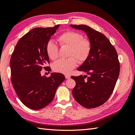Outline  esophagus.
<instances>
[{"label": "esophagus", "mask_w": 135, "mask_h": 135, "mask_svg": "<svg viewBox=\"0 0 135 135\" xmlns=\"http://www.w3.org/2000/svg\"><path fill=\"white\" fill-rule=\"evenodd\" d=\"M65 77L66 79H70L71 76L69 75H65Z\"/></svg>", "instance_id": "34e87169"}]
</instances>
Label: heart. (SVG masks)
Listing matches in <instances>:
<instances>
[{
  "label": "heart",
  "mask_w": 135,
  "mask_h": 135,
  "mask_svg": "<svg viewBox=\"0 0 135 135\" xmlns=\"http://www.w3.org/2000/svg\"><path fill=\"white\" fill-rule=\"evenodd\" d=\"M57 40L61 46L69 47L68 56L69 58L57 60L53 65L56 72L68 74L77 65V59L79 62H84L89 56L91 45L89 40L84 38L82 34L74 31H66L58 36ZM46 52L49 58L56 60L59 57V47L55 42L49 41L46 44Z\"/></svg>",
  "instance_id": "heart-1"
}]
</instances>
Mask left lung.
<instances>
[{
	"instance_id": "1",
	"label": "left lung",
	"mask_w": 135,
	"mask_h": 135,
	"mask_svg": "<svg viewBox=\"0 0 135 135\" xmlns=\"http://www.w3.org/2000/svg\"><path fill=\"white\" fill-rule=\"evenodd\" d=\"M71 27L84 31L91 45L89 56L77 69L88 76H71L76 82L73 95L83 107L96 108L107 102L115 88L120 70L118 54L103 33L85 25Z\"/></svg>"
}]
</instances>
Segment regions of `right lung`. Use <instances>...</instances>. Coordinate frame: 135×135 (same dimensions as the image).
Returning <instances> with one entry per match:
<instances>
[{
    "label": "right lung",
    "instance_id": "1",
    "mask_svg": "<svg viewBox=\"0 0 135 135\" xmlns=\"http://www.w3.org/2000/svg\"><path fill=\"white\" fill-rule=\"evenodd\" d=\"M60 25L35 28L20 39L11 57V81L19 99L32 110H40L52 102L59 86L65 80L62 74L42 76V68L50 71L46 44ZM44 67V68L43 67Z\"/></svg>",
    "mask_w": 135,
    "mask_h": 135
}]
</instances>
